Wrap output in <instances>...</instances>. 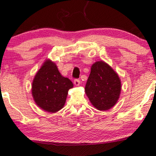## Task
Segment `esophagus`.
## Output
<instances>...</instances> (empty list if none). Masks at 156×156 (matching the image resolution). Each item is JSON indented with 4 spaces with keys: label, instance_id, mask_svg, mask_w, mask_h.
Masks as SVG:
<instances>
[{
    "label": "esophagus",
    "instance_id": "obj_1",
    "mask_svg": "<svg viewBox=\"0 0 156 156\" xmlns=\"http://www.w3.org/2000/svg\"><path fill=\"white\" fill-rule=\"evenodd\" d=\"M74 85H76V86L80 85V80H78V79H75L74 81Z\"/></svg>",
    "mask_w": 156,
    "mask_h": 156
}]
</instances>
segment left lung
I'll return each instance as SVG.
<instances>
[{
	"mask_svg": "<svg viewBox=\"0 0 156 156\" xmlns=\"http://www.w3.org/2000/svg\"><path fill=\"white\" fill-rule=\"evenodd\" d=\"M85 90L91 104L98 110L106 111L118 101L121 82L110 66L104 61H97L91 66Z\"/></svg>",
	"mask_w": 156,
	"mask_h": 156,
	"instance_id": "obj_1",
	"label": "left lung"
}]
</instances>
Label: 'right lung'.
Returning <instances> with one entry per match:
<instances>
[{
    "label": "right lung",
    "mask_w": 156,
    "mask_h": 156,
    "mask_svg": "<svg viewBox=\"0 0 156 156\" xmlns=\"http://www.w3.org/2000/svg\"><path fill=\"white\" fill-rule=\"evenodd\" d=\"M72 82L60 74L55 63L47 60L36 73L32 83V96L44 110L55 113L63 107Z\"/></svg>",
    "instance_id": "1"
}]
</instances>
